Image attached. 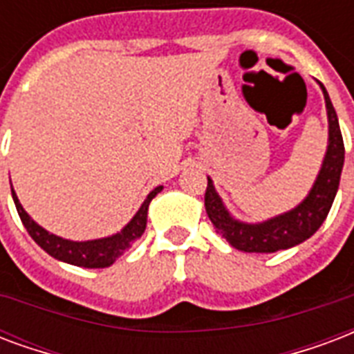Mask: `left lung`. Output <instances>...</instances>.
Listing matches in <instances>:
<instances>
[{"mask_svg": "<svg viewBox=\"0 0 354 354\" xmlns=\"http://www.w3.org/2000/svg\"><path fill=\"white\" fill-rule=\"evenodd\" d=\"M321 89L325 95L326 115H328V147H326L317 179L313 183L310 194L302 199V203H299L291 211L259 222V224H246L231 216L222 198L214 190L212 180L207 177L209 183L205 190V211L218 233L233 248L241 252H256V254H272L278 250L293 248L312 237L325 222L332 201L338 192L345 147L336 110L323 84H321Z\"/></svg>", "mask_w": 354, "mask_h": 354, "instance_id": "1", "label": "left lung"}]
</instances>
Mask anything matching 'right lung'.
Masks as SVG:
<instances>
[{
  "label": "right lung",
  "mask_w": 354,
  "mask_h": 354,
  "mask_svg": "<svg viewBox=\"0 0 354 354\" xmlns=\"http://www.w3.org/2000/svg\"><path fill=\"white\" fill-rule=\"evenodd\" d=\"M164 187H156L155 190H151L145 201L140 207V211L134 214V218L130 220L129 224L124 225L123 230L111 235V237L95 239V241H68V239L57 237L54 233H50L44 227L37 224L33 218L29 216L28 212L24 211L22 203L18 201V196L12 190L10 185V192H12V199H15L16 211L20 214L24 227L28 230L31 239L41 246L46 254H50L59 261H65L68 265H76V267L84 268H106L113 265L117 257L123 256L124 252L130 248V244L142 237L145 225H147V209L151 199L155 198L156 194L160 192Z\"/></svg>",
  "instance_id": "right-lung-1"
}]
</instances>
